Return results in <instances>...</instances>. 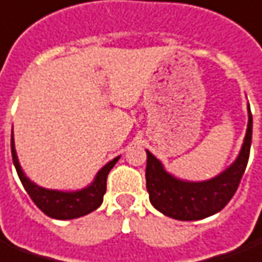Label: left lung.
Here are the masks:
<instances>
[{"label": "left lung", "instance_id": "1", "mask_svg": "<svg viewBox=\"0 0 262 262\" xmlns=\"http://www.w3.org/2000/svg\"><path fill=\"white\" fill-rule=\"evenodd\" d=\"M252 137V115L248 105V125L244 143L235 162L220 174L206 182L180 180L163 167L162 162L146 150V187L150 203L167 217L194 221L219 213L235 194L250 157Z\"/></svg>", "mask_w": 262, "mask_h": 262}]
</instances>
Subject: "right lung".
Wrapping results in <instances>:
<instances>
[{
    "label": "right lung",
    "instance_id": "add662e5",
    "mask_svg": "<svg viewBox=\"0 0 262 262\" xmlns=\"http://www.w3.org/2000/svg\"><path fill=\"white\" fill-rule=\"evenodd\" d=\"M11 153H12V162L15 166L18 177L29 197L41 211L56 220L78 219V217L92 213L93 210L99 207L103 201V194L106 193L107 174L119 160L118 156L109 163H106L98 171V174L95 176V180L88 187L76 190V191H59V190L39 187L25 176L24 170L21 169V164L18 162L15 144H14V135H11Z\"/></svg>",
    "mask_w": 262,
    "mask_h": 262
}]
</instances>
